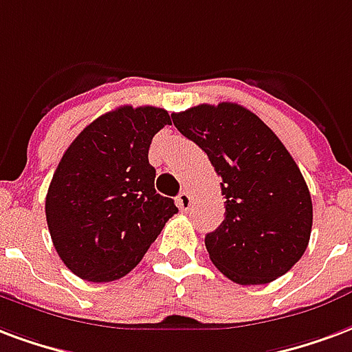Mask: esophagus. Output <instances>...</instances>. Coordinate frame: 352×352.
Wrapping results in <instances>:
<instances>
[{"label": "esophagus", "mask_w": 352, "mask_h": 352, "mask_svg": "<svg viewBox=\"0 0 352 352\" xmlns=\"http://www.w3.org/2000/svg\"><path fill=\"white\" fill-rule=\"evenodd\" d=\"M177 205H179V209L181 210H188L190 205H192V196H190V192H181L179 196H177Z\"/></svg>", "instance_id": "obj_1"}]
</instances>
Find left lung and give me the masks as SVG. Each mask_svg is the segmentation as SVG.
I'll use <instances>...</instances> for the list:
<instances>
[{
  "mask_svg": "<svg viewBox=\"0 0 352 352\" xmlns=\"http://www.w3.org/2000/svg\"><path fill=\"white\" fill-rule=\"evenodd\" d=\"M222 177L226 218L205 236L210 261L241 285L269 283L306 252L314 222L308 184L274 132L233 102L171 113Z\"/></svg>",
  "mask_w": 352,
  "mask_h": 352,
  "instance_id": "left-lung-1",
  "label": "left lung"
}]
</instances>
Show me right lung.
<instances>
[{"mask_svg":"<svg viewBox=\"0 0 352 352\" xmlns=\"http://www.w3.org/2000/svg\"><path fill=\"white\" fill-rule=\"evenodd\" d=\"M169 113L121 106L80 132L65 151L46 194V222L61 261L87 282L129 274L179 212L156 194L153 136Z\"/></svg>","mask_w":352,"mask_h":352,"instance_id":"add662e5","label":"right lung"}]
</instances>
